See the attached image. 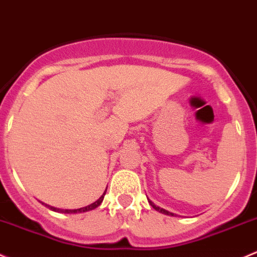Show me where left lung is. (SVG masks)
I'll list each match as a JSON object with an SVG mask.
<instances>
[{"mask_svg": "<svg viewBox=\"0 0 257 257\" xmlns=\"http://www.w3.org/2000/svg\"><path fill=\"white\" fill-rule=\"evenodd\" d=\"M149 203L151 204V206H153V208L154 209H156V210H159V212L160 213H163V214H166V215H174V213H170V212H167V210H165V209H163V208H160V207H156L155 204L153 203V202L151 201H149Z\"/></svg>", "mask_w": 257, "mask_h": 257, "instance_id": "left-lung-1", "label": "left lung"}]
</instances>
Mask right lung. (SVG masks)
I'll return each instance as SVG.
<instances>
[{
	"instance_id": "right-lung-1",
	"label": "right lung",
	"mask_w": 257,
	"mask_h": 257,
	"mask_svg": "<svg viewBox=\"0 0 257 257\" xmlns=\"http://www.w3.org/2000/svg\"><path fill=\"white\" fill-rule=\"evenodd\" d=\"M106 191H104V193L102 194V196L99 197V199H97V201L94 202V203L90 204V206H87V207L80 208V209H59V208H54V207H50V206H48V208H49V209H51V210H54V212H61V213H82V212H88V210L94 209V208H97V207L99 206V204L102 203V201H103V198H104V194H106ZM45 206H47V204H45Z\"/></svg>"
}]
</instances>
